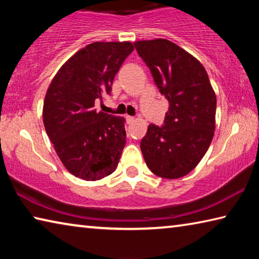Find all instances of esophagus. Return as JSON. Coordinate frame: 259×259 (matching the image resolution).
Segmentation results:
<instances>
[{"label": "esophagus", "mask_w": 259, "mask_h": 259, "mask_svg": "<svg viewBox=\"0 0 259 259\" xmlns=\"http://www.w3.org/2000/svg\"><path fill=\"white\" fill-rule=\"evenodd\" d=\"M125 119H126V122H128L129 124H131V123H133V122H135V117H134V116L126 115V116H125Z\"/></svg>", "instance_id": "obj_1"}]
</instances>
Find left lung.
I'll list each match as a JSON object with an SVG mask.
<instances>
[{
  "label": "left lung",
  "instance_id": "8db88e82",
  "mask_svg": "<svg viewBox=\"0 0 259 259\" xmlns=\"http://www.w3.org/2000/svg\"><path fill=\"white\" fill-rule=\"evenodd\" d=\"M134 45L169 102L163 125H148L140 150L156 176L184 177L199 164L213 138L216 94L203 65L176 43L155 38Z\"/></svg>",
  "mask_w": 259,
  "mask_h": 259
}]
</instances>
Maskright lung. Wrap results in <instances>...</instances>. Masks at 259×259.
<instances>
[{
  "mask_svg": "<svg viewBox=\"0 0 259 259\" xmlns=\"http://www.w3.org/2000/svg\"><path fill=\"white\" fill-rule=\"evenodd\" d=\"M131 42H94L59 68L43 103V123L69 172L99 181L115 171L125 146V119L97 112L96 99L109 95Z\"/></svg>",
  "mask_w": 259,
  "mask_h": 259,
  "instance_id": "right-lung-1",
  "label": "right lung"
}]
</instances>
